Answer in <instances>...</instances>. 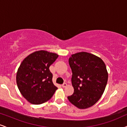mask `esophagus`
I'll list each match as a JSON object with an SVG mask.
<instances>
[{
    "mask_svg": "<svg viewBox=\"0 0 127 127\" xmlns=\"http://www.w3.org/2000/svg\"><path fill=\"white\" fill-rule=\"evenodd\" d=\"M67 86V84L66 83H64V84H63L62 85V87H63V88H65Z\"/></svg>",
    "mask_w": 127,
    "mask_h": 127,
    "instance_id": "esophagus-1",
    "label": "esophagus"
}]
</instances>
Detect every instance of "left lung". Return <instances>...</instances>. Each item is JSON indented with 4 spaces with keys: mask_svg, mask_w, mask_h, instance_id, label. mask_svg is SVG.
I'll return each instance as SVG.
<instances>
[{
    "mask_svg": "<svg viewBox=\"0 0 127 127\" xmlns=\"http://www.w3.org/2000/svg\"><path fill=\"white\" fill-rule=\"evenodd\" d=\"M69 64L74 92L68 96V100L79 109L92 107L101 98L107 85L105 64L98 56L86 52L72 55Z\"/></svg>",
    "mask_w": 127,
    "mask_h": 127,
    "instance_id": "1",
    "label": "left lung"
}]
</instances>
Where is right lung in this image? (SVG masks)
Here are the masks:
<instances>
[{
  "mask_svg": "<svg viewBox=\"0 0 127 127\" xmlns=\"http://www.w3.org/2000/svg\"><path fill=\"white\" fill-rule=\"evenodd\" d=\"M58 57V54L42 50L29 55L20 64L16 73L17 85L29 102L43 104L58 89L53 84L49 69Z\"/></svg>",
  "mask_w": 127,
  "mask_h": 127,
  "instance_id": "obj_1",
  "label": "right lung"
}]
</instances>
